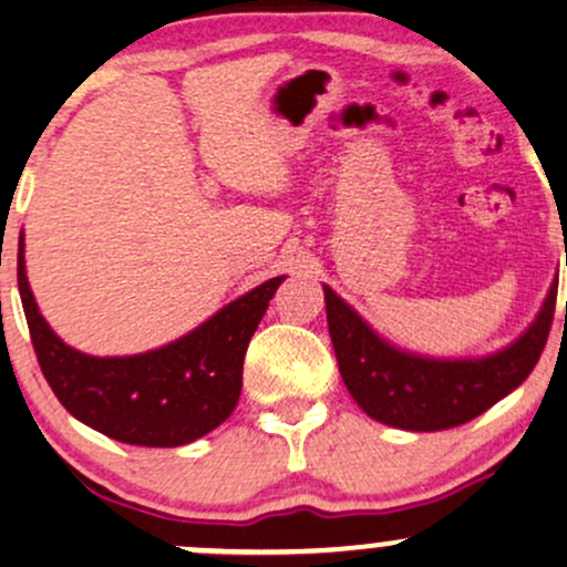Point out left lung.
Here are the masks:
<instances>
[{"label": "left lung", "mask_w": 567, "mask_h": 567, "mask_svg": "<svg viewBox=\"0 0 567 567\" xmlns=\"http://www.w3.org/2000/svg\"><path fill=\"white\" fill-rule=\"evenodd\" d=\"M322 290L338 370L349 394L370 419L408 432L461 426L514 392L542 357L557 301L555 279L536 320L509 347L477 360H434L386 343L328 285Z\"/></svg>", "instance_id": "8db88e82"}]
</instances>
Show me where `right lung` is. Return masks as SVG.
Listing matches in <instances>:
<instances>
[{
  "instance_id": "1",
  "label": "right lung",
  "mask_w": 567,
  "mask_h": 567,
  "mask_svg": "<svg viewBox=\"0 0 567 567\" xmlns=\"http://www.w3.org/2000/svg\"><path fill=\"white\" fill-rule=\"evenodd\" d=\"M285 277H275L146 354L93 357L66 347L39 315L18 239V290L39 368L61 405L106 437L143 447H178L224 424L243 392V362Z\"/></svg>"
}]
</instances>
